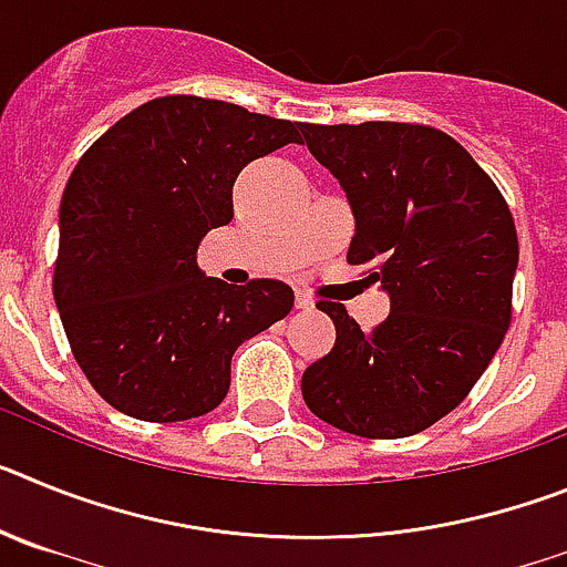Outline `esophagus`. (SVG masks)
Masks as SVG:
<instances>
[{"mask_svg":"<svg viewBox=\"0 0 567 567\" xmlns=\"http://www.w3.org/2000/svg\"><path fill=\"white\" fill-rule=\"evenodd\" d=\"M295 307H298L300 312H312V309H315V300L309 298V295L298 292V295H295Z\"/></svg>","mask_w":567,"mask_h":567,"instance_id":"esophagus-1","label":"esophagus"}]
</instances>
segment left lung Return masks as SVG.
<instances>
[{"mask_svg":"<svg viewBox=\"0 0 567 567\" xmlns=\"http://www.w3.org/2000/svg\"><path fill=\"white\" fill-rule=\"evenodd\" d=\"M309 153L354 213L349 264H372L392 300L363 332L320 300L334 349L303 372L309 412L369 440L412 437L454 412L511 327L519 244L497 184L449 133L425 124H303Z\"/></svg>","mask_w":567,"mask_h":567,"instance_id":"1","label":"left lung"}]
</instances>
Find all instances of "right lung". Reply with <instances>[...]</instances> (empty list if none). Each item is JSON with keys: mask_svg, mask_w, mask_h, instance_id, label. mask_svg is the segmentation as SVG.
<instances>
[{"mask_svg": "<svg viewBox=\"0 0 567 567\" xmlns=\"http://www.w3.org/2000/svg\"><path fill=\"white\" fill-rule=\"evenodd\" d=\"M300 133L218 99L162 96L79 158L59 207L53 298L73 358L113 409L147 423L213 412L235 349L287 318L284 280L229 287L195 252L233 221L240 169Z\"/></svg>", "mask_w": 567, "mask_h": 567, "instance_id": "obj_1", "label": "right lung"}]
</instances>
